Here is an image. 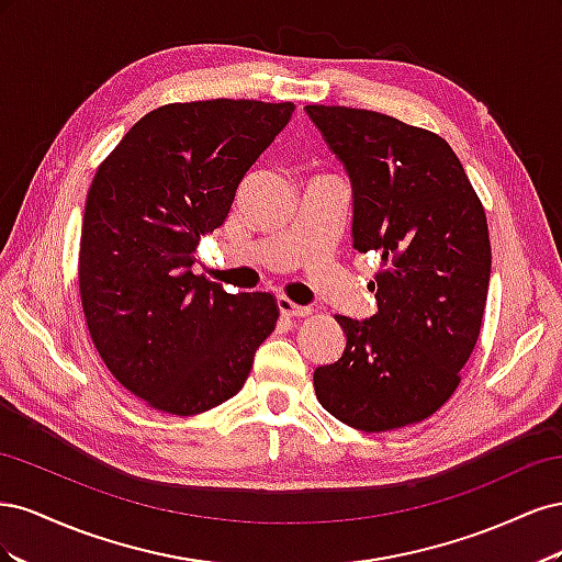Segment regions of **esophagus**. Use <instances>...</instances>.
<instances>
[{"label": "esophagus", "mask_w": 562, "mask_h": 562, "mask_svg": "<svg viewBox=\"0 0 562 562\" xmlns=\"http://www.w3.org/2000/svg\"><path fill=\"white\" fill-rule=\"evenodd\" d=\"M277 304H279V312L283 316H307L310 314V307H302V304H295L293 300H288L283 295L277 300Z\"/></svg>", "instance_id": "esophagus-1"}]
</instances>
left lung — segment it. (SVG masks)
Instances as JSON below:
<instances>
[{
  "label": "left lung",
  "mask_w": 562,
  "mask_h": 562,
  "mask_svg": "<svg viewBox=\"0 0 562 562\" xmlns=\"http://www.w3.org/2000/svg\"><path fill=\"white\" fill-rule=\"evenodd\" d=\"M304 112L349 173L353 248L382 255L370 281L378 312L335 316L347 347L314 370L316 398L353 429H401L454 394L481 335L492 265L483 203L440 135L370 110Z\"/></svg>",
  "instance_id": "left-lung-1"
}]
</instances>
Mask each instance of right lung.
I'll list each match as a JSON object with an SVG mask.
<instances>
[{
  "instance_id": "1",
  "label": "right lung",
  "mask_w": 562,
  "mask_h": 562,
  "mask_svg": "<svg viewBox=\"0 0 562 562\" xmlns=\"http://www.w3.org/2000/svg\"><path fill=\"white\" fill-rule=\"evenodd\" d=\"M293 112L260 100L171 103L98 166L79 244L81 307L108 370L155 411L190 417L239 394L277 326L269 293H227L192 265Z\"/></svg>"
}]
</instances>
